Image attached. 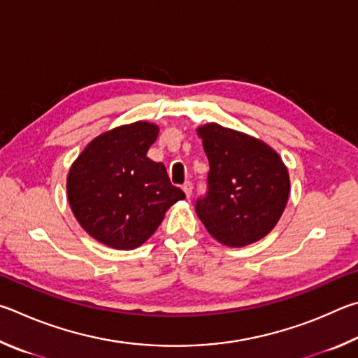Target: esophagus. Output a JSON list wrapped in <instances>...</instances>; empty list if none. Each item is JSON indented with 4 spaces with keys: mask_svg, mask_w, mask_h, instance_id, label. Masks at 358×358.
I'll return each mask as SVG.
<instances>
[{
    "mask_svg": "<svg viewBox=\"0 0 358 358\" xmlns=\"http://www.w3.org/2000/svg\"><path fill=\"white\" fill-rule=\"evenodd\" d=\"M182 190H184V193L187 195V198H190L192 196V192H193V184L190 182V180H187V182L182 185Z\"/></svg>",
    "mask_w": 358,
    "mask_h": 358,
    "instance_id": "esophagus-1",
    "label": "esophagus"
}]
</instances>
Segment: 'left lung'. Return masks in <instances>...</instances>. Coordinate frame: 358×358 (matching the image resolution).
I'll return each mask as SVG.
<instances>
[{
  "label": "left lung",
  "mask_w": 358,
  "mask_h": 358,
  "mask_svg": "<svg viewBox=\"0 0 358 358\" xmlns=\"http://www.w3.org/2000/svg\"><path fill=\"white\" fill-rule=\"evenodd\" d=\"M209 160L208 190L195 210L223 245L245 247L273 229L289 196V174L266 143L206 124L198 129Z\"/></svg>",
  "instance_id": "8db88e82"
}]
</instances>
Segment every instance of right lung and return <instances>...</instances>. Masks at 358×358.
I'll return each instance as SVG.
<instances>
[{
	"label": "right lung",
	"instance_id": "1",
	"mask_svg": "<svg viewBox=\"0 0 358 358\" xmlns=\"http://www.w3.org/2000/svg\"><path fill=\"white\" fill-rule=\"evenodd\" d=\"M157 136L154 124L121 125L94 138L69 171L67 196L75 218L111 248L140 247L169 206L185 198L165 165L146 157Z\"/></svg>",
	"mask_w": 358,
	"mask_h": 358
}]
</instances>
